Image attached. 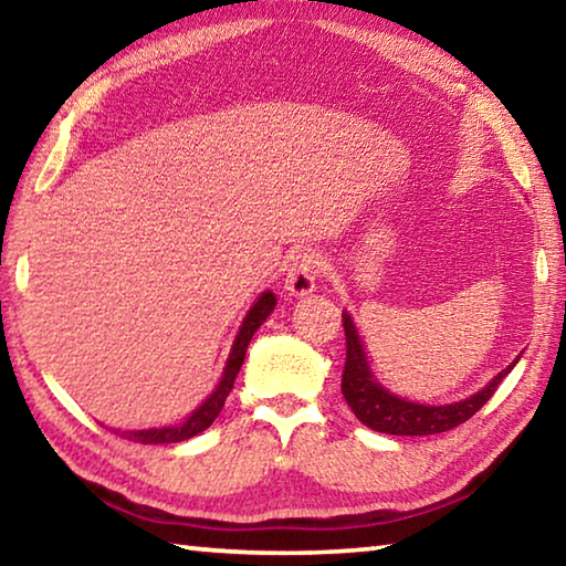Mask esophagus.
Listing matches in <instances>:
<instances>
[{
	"instance_id": "1",
	"label": "esophagus",
	"mask_w": 566,
	"mask_h": 566,
	"mask_svg": "<svg viewBox=\"0 0 566 566\" xmlns=\"http://www.w3.org/2000/svg\"><path fill=\"white\" fill-rule=\"evenodd\" d=\"M317 276H319V256L312 249H302L296 252L290 266H286L284 276V292L292 296H306L317 290Z\"/></svg>"
}]
</instances>
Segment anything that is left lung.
<instances>
[{
  "label": "left lung",
  "mask_w": 566,
  "mask_h": 566,
  "mask_svg": "<svg viewBox=\"0 0 566 566\" xmlns=\"http://www.w3.org/2000/svg\"><path fill=\"white\" fill-rule=\"evenodd\" d=\"M342 322H344V337H347V361H344L342 395L347 399L354 417H357L361 424H367L369 429H375V432H385V434L424 437V434L449 432V429L459 427L469 417H474L476 411L492 399L496 387L502 385V379L510 375L514 364L522 357L520 354L510 367L502 369L490 385L472 397L454 401V405H442V407L417 405V401L391 395L389 389L379 385L369 369L359 332L354 327V322L347 312L342 314Z\"/></svg>",
  "instance_id": "obj_1"
}]
</instances>
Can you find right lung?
Here are the masks:
<instances>
[{
	"label": "right lung",
	"instance_id": "1",
	"mask_svg": "<svg viewBox=\"0 0 566 566\" xmlns=\"http://www.w3.org/2000/svg\"><path fill=\"white\" fill-rule=\"evenodd\" d=\"M274 306H276V296L272 292H264L260 300L254 302L252 310L247 312L242 327H239L237 337H234L232 352H229V359H227V367L222 371V379H219V385H217L212 395H209L202 401V407L191 411V415L185 421H179V424H175V427L139 429V432H122V437L132 439V442H139V444H171V442H185V439H191V437H197L199 432H205V429L219 417V411H222L229 391H232V387H234V379L239 375V369H242V361H244L249 342H252L254 332L262 327L264 319L274 312Z\"/></svg>",
	"mask_w": 566,
	"mask_h": 566
}]
</instances>
